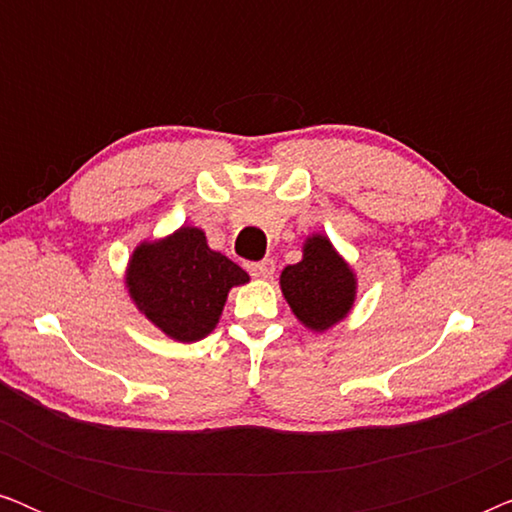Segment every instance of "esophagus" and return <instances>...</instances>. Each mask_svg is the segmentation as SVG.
<instances>
[{
  "label": "esophagus",
  "mask_w": 512,
  "mask_h": 512,
  "mask_svg": "<svg viewBox=\"0 0 512 512\" xmlns=\"http://www.w3.org/2000/svg\"><path fill=\"white\" fill-rule=\"evenodd\" d=\"M249 272L256 279H270L272 275H275V261H272V258H265V261L249 263Z\"/></svg>",
  "instance_id": "1"
}]
</instances>
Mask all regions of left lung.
Here are the masks:
<instances>
[{"mask_svg": "<svg viewBox=\"0 0 512 512\" xmlns=\"http://www.w3.org/2000/svg\"><path fill=\"white\" fill-rule=\"evenodd\" d=\"M279 286L291 312L305 328L324 333L352 312L356 275L326 235L305 237L303 258L286 265Z\"/></svg>", "mask_w": 512, "mask_h": 512, "instance_id": "8db88e82", "label": "left lung"}]
</instances>
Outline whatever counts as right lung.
<instances>
[{"mask_svg":"<svg viewBox=\"0 0 512 512\" xmlns=\"http://www.w3.org/2000/svg\"><path fill=\"white\" fill-rule=\"evenodd\" d=\"M247 282V272L209 249L205 233L195 226L137 244L125 268L132 303L177 342L207 338L219 324L230 289Z\"/></svg>","mask_w":512,"mask_h":512,"instance_id":"1","label":"right lung"}]
</instances>
